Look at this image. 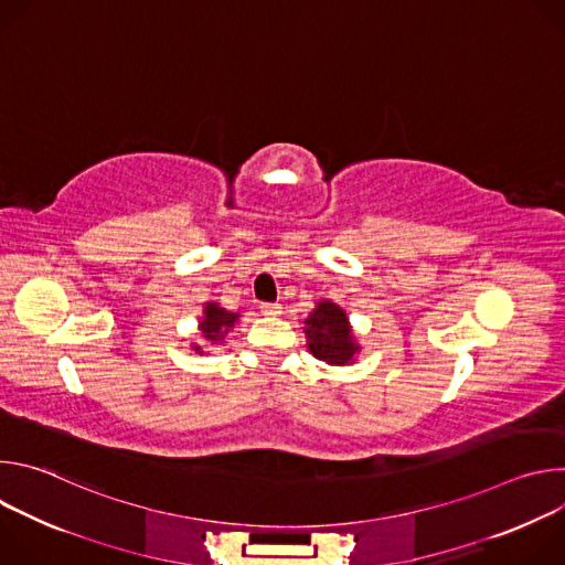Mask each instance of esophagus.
I'll return each mask as SVG.
<instances>
[{
  "mask_svg": "<svg viewBox=\"0 0 565 565\" xmlns=\"http://www.w3.org/2000/svg\"><path fill=\"white\" fill-rule=\"evenodd\" d=\"M259 308H262V312H264V315H270V317L281 312V306H279V303H273V301H264Z\"/></svg>",
  "mask_w": 565,
  "mask_h": 565,
  "instance_id": "1",
  "label": "esophagus"
}]
</instances>
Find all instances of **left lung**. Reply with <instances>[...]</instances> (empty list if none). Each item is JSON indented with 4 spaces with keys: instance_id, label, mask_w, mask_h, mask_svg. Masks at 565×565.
Listing matches in <instances>:
<instances>
[{
    "instance_id": "1",
    "label": "left lung",
    "mask_w": 565,
    "mask_h": 565,
    "mask_svg": "<svg viewBox=\"0 0 565 565\" xmlns=\"http://www.w3.org/2000/svg\"><path fill=\"white\" fill-rule=\"evenodd\" d=\"M306 338L310 353L329 364H347L358 351L347 312L331 301H319L310 312L306 319Z\"/></svg>"
}]
</instances>
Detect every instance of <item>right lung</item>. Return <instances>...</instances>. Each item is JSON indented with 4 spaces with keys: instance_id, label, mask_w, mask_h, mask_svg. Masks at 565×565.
<instances>
[{
    "instance_id": "right-lung-1",
    "label": "right lung",
    "mask_w": 565,
    "mask_h": 565,
    "mask_svg": "<svg viewBox=\"0 0 565 565\" xmlns=\"http://www.w3.org/2000/svg\"><path fill=\"white\" fill-rule=\"evenodd\" d=\"M236 317H238L236 312H227V310L221 308L218 303H207V306H205V317H203V321H201V331H203L205 340H210V342H221V340L227 335V331L232 329ZM194 351L203 353L201 347H194Z\"/></svg>"
}]
</instances>
